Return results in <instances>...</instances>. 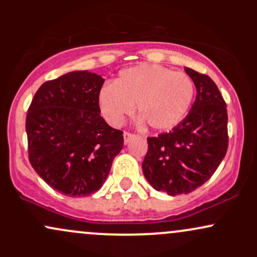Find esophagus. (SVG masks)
I'll use <instances>...</instances> for the list:
<instances>
[{
  "mask_svg": "<svg viewBox=\"0 0 257 257\" xmlns=\"http://www.w3.org/2000/svg\"><path fill=\"white\" fill-rule=\"evenodd\" d=\"M123 138H124V144H125V145H128V144L131 143L132 140H134L135 135L132 134V133H129V132H124V134H123Z\"/></svg>",
  "mask_w": 257,
  "mask_h": 257,
  "instance_id": "34e87169",
  "label": "esophagus"
}]
</instances>
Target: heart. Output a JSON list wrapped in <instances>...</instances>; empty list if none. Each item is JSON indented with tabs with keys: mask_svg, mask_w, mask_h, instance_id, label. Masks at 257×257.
Listing matches in <instances>:
<instances>
[{
	"mask_svg": "<svg viewBox=\"0 0 257 257\" xmlns=\"http://www.w3.org/2000/svg\"><path fill=\"white\" fill-rule=\"evenodd\" d=\"M194 96L192 78L161 65L141 64L122 70L113 84L99 91V106L105 119L120 125L134 104L141 119L152 129L166 131L179 124Z\"/></svg>",
	"mask_w": 257,
	"mask_h": 257,
	"instance_id": "obj_1",
	"label": "heart"
}]
</instances>
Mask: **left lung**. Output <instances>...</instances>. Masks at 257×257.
<instances>
[{
	"label": "left lung",
	"mask_w": 257,
	"mask_h": 257,
	"mask_svg": "<svg viewBox=\"0 0 257 257\" xmlns=\"http://www.w3.org/2000/svg\"><path fill=\"white\" fill-rule=\"evenodd\" d=\"M197 89L191 111L172 132L147 138L143 172L155 190L190 193L213 176L228 147L226 102L209 76L185 67Z\"/></svg>",
	"instance_id": "8db88e82"
}]
</instances>
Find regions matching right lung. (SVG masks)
Returning <instances> with one entry per match:
<instances>
[{"instance_id": "obj_1", "label": "right lung", "mask_w": 257, "mask_h": 257, "mask_svg": "<svg viewBox=\"0 0 257 257\" xmlns=\"http://www.w3.org/2000/svg\"><path fill=\"white\" fill-rule=\"evenodd\" d=\"M104 82L87 70L44 82L26 114L29 161L47 184L66 196L99 191L123 147V132L100 116Z\"/></svg>"}]
</instances>
